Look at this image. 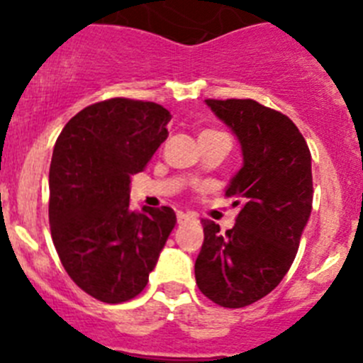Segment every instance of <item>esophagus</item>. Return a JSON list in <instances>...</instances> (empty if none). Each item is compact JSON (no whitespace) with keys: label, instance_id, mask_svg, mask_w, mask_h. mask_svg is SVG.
<instances>
[{"label":"esophagus","instance_id":"esophagus-1","mask_svg":"<svg viewBox=\"0 0 363 363\" xmlns=\"http://www.w3.org/2000/svg\"><path fill=\"white\" fill-rule=\"evenodd\" d=\"M178 223H187V221H194L196 220V216L191 213H178Z\"/></svg>","mask_w":363,"mask_h":363}]
</instances>
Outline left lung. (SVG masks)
Listing matches in <instances>:
<instances>
[{"mask_svg": "<svg viewBox=\"0 0 363 363\" xmlns=\"http://www.w3.org/2000/svg\"><path fill=\"white\" fill-rule=\"evenodd\" d=\"M238 136L243 167L227 187L240 213L233 229L201 220L203 245L194 264L198 289L229 309L267 296L287 274L313 209L306 138L281 112L255 99H205Z\"/></svg>", "mask_w": 363, "mask_h": 363, "instance_id": "1", "label": "left lung"}]
</instances>
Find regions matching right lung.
<instances>
[{
	"mask_svg": "<svg viewBox=\"0 0 363 363\" xmlns=\"http://www.w3.org/2000/svg\"><path fill=\"white\" fill-rule=\"evenodd\" d=\"M171 112L111 98L79 111L54 145L49 221L57 256L79 289L121 303L145 289L176 225L171 207H129L130 176L167 140Z\"/></svg>",
	"mask_w": 363,
	"mask_h": 363,
	"instance_id": "obj_1",
	"label": "right lung"
}]
</instances>
